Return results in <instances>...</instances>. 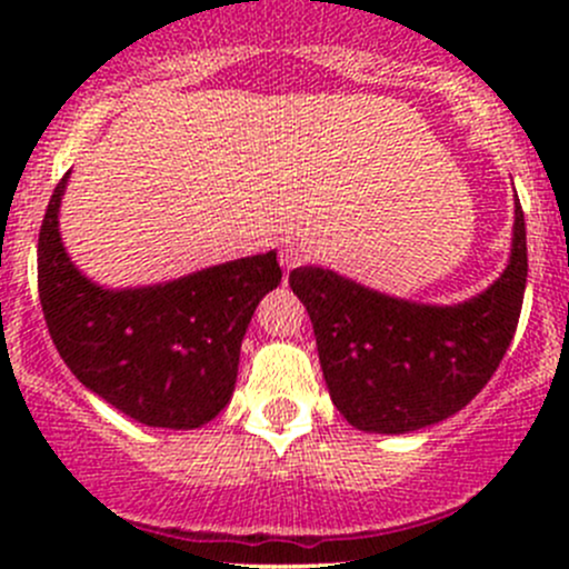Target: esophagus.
Returning <instances> with one entry per match:
<instances>
[{"label": "esophagus", "mask_w": 569, "mask_h": 569, "mask_svg": "<svg viewBox=\"0 0 569 569\" xmlns=\"http://www.w3.org/2000/svg\"><path fill=\"white\" fill-rule=\"evenodd\" d=\"M280 267L286 269V272H289V269H295V267H300L302 261H306L308 258V250L302 248L300 242H283L280 244Z\"/></svg>", "instance_id": "1"}]
</instances>
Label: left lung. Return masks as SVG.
<instances>
[{
	"mask_svg": "<svg viewBox=\"0 0 569 569\" xmlns=\"http://www.w3.org/2000/svg\"><path fill=\"white\" fill-rule=\"evenodd\" d=\"M526 278L518 200L507 269L462 306L393 300L319 267L295 269L289 286L308 308L338 412L363 432L401 435L455 416L490 382L518 330Z\"/></svg>",
	"mask_w": 569,
	"mask_h": 569,
	"instance_id": "8db88e82",
	"label": "left lung"
}]
</instances>
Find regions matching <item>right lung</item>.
Masks as SVG:
<instances>
[{"label":"right lung","mask_w":569,"mask_h":569,"mask_svg":"<svg viewBox=\"0 0 569 569\" xmlns=\"http://www.w3.org/2000/svg\"><path fill=\"white\" fill-rule=\"evenodd\" d=\"M60 178L38 237V295L57 352L84 388L146 427L209 423L237 386L252 311L283 278L274 252L164 286L107 291L79 274L57 231Z\"/></svg>","instance_id":"add662e5"}]
</instances>
